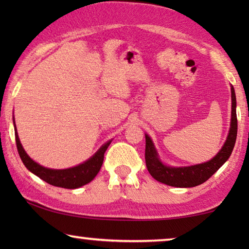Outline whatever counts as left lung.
<instances>
[{"label":"left lung","instance_id":"8db88e82","mask_svg":"<svg viewBox=\"0 0 249 249\" xmlns=\"http://www.w3.org/2000/svg\"><path fill=\"white\" fill-rule=\"evenodd\" d=\"M231 127L226 141L221 150L209 160V161L188 167H170L163 163L159 158L157 149L151 138L145 134L146 149L145 160L149 174L159 182L177 188H192L202 184L211 178L220 168L224 165L226 160L233 151L236 136H237V116H236V95L233 86H231Z\"/></svg>","mask_w":249,"mask_h":249}]
</instances>
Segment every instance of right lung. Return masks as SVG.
I'll return each mask as SVG.
<instances>
[{
    "label": "right lung",
    "mask_w": 249,
    "mask_h": 249,
    "mask_svg": "<svg viewBox=\"0 0 249 249\" xmlns=\"http://www.w3.org/2000/svg\"><path fill=\"white\" fill-rule=\"evenodd\" d=\"M14 122V120H13ZM14 129H15V140L16 146L19 154V157L22 159L23 163L27 169L33 172L34 175L39 177L41 180L46 182L54 185V187H60L65 189H77L82 187V185L91 182L95 178V176L99 174V171L102 167L104 153L107 151V147L111 144V141L105 142L104 145L100 147V149L90 157L86 161L80 163L78 166L67 168V169H50L44 166H40L39 163L29 157L24 150L20 141L18 138V129L14 122Z\"/></svg>",
    "instance_id": "add662e5"
}]
</instances>
